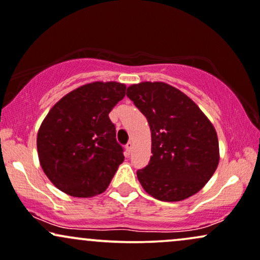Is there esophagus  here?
<instances>
[{"label":"esophagus","mask_w":260,"mask_h":260,"mask_svg":"<svg viewBox=\"0 0 260 260\" xmlns=\"http://www.w3.org/2000/svg\"><path fill=\"white\" fill-rule=\"evenodd\" d=\"M131 148H133V144H131V142H127V144L125 145V150H126V153L127 154H130Z\"/></svg>","instance_id":"34e87169"}]
</instances>
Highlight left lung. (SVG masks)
Listing matches in <instances>:
<instances>
[{"mask_svg":"<svg viewBox=\"0 0 260 260\" xmlns=\"http://www.w3.org/2000/svg\"><path fill=\"white\" fill-rule=\"evenodd\" d=\"M126 95L151 129L152 156L136 172L142 188L162 201H180L197 194L220 159L211 122L188 95L167 83L133 84Z\"/></svg>","mask_w":260,"mask_h":260,"instance_id":"1","label":"left lung"}]
</instances>
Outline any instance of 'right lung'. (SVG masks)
<instances>
[{"label": "right lung", "mask_w": 260, "mask_h": 260, "mask_svg": "<svg viewBox=\"0 0 260 260\" xmlns=\"http://www.w3.org/2000/svg\"><path fill=\"white\" fill-rule=\"evenodd\" d=\"M118 82L84 84L61 98L38 131L39 161L63 193L89 198L103 193L124 161L109 113L125 97Z\"/></svg>", "instance_id": "obj_1"}]
</instances>
